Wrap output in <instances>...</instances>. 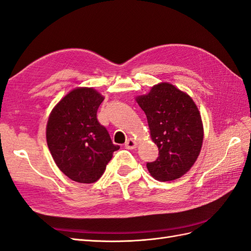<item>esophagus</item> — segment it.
Here are the masks:
<instances>
[{
	"instance_id": "1",
	"label": "esophagus",
	"mask_w": 251,
	"mask_h": 251,
	"mask_svg": "<svg viewBox=\"0 0 251 251\" xmlns=\"http://www.w3.org/2000/svg\"><path fill=\"white\" fill-rule=\"evenodd\" d=\"M137 145H138V143L135 142L133 139L127 140V141H126V143H125V147H126L127 149H129V150L134 149L135 147H137Z\"/></svg>"
}]
</instances>
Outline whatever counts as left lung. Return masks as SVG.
Masks as SVG:
<instances>
[{
    "label": "left lung",
    "instance_id": "8db88e82",
    "mask_svg": "<svg viewBox=\"0 0 251 251\" xmlns=\"http://www.w3.org/2000/svg\"><path fill=\"white\" fill-rule=\"evenodd\" d=\"M138 102L147 117L148 126L159 156L146 166L155 180L180 178L192 167L204 138L201 114L193 100L169 83L154 85Z\"/></svg>",
    "mask_w": 251,
    "mask_h": 251
}]
</instances>
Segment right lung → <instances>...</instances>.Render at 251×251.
I'll use <instances>...</instances> for the list:
<instances>
[{
    "instance_id": "1",
    "label": "right lung",
    "mask_w": 251,
    "mask_h": 251,
    "mask_svg": "<svg viewBox=\"0 0 251 251\" xmlns=\"http://www.w3.org/2000/svg\"><path fill=\"white\" fill-rule=\"evenodd\" d=\"M104 97L91 87L71 90L50 113L46 140L56 166L73 181L95 183L102 176L114 151L97 111Z\"/></svg>"
}]
</instances>
